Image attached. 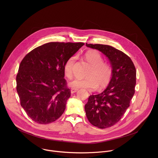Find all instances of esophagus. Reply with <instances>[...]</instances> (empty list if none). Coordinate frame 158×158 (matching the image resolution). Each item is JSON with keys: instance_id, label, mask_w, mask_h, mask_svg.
<instances>
[{"instance_id": "obj_1", "label": "esophagus", "mask_w": 158, "mask_h": 158, "mask_svg": "<svg viewBox=\"0 0 158 158\" xmlns=\"http://www.w3.org/2000/svg\"><path fill=\"white\" fill-rule=\"evenodd\" d=\"M77 91H78V89H75V88H72L71 89V92L72 94H74V93H76Z\"/></svg>"}]
</instances>
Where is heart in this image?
I'll return each instance as SVG.
<instances>
[{"label":"heart","mask_w":158,"mask_h":158,"mask_svg":"<svg viewBox=\"0 0 158 158\" xmlns=\"http://www.w3.org/2000/svg\"><path fill=\"white\" fill-rule=\"evenodd\" d=\"M84 58L91 65L87 73V77H75L69 82V85L73 88L89 89H95L98 84L99 87L107 85L112 78V69L108 63L103 62L101 53L96 50L88 51L84 54ZM76 59V56L73 55L67 59L64 64V73L67 78H71L73 76Z\"/></svg>","instance_id":"heart-1"}]
</instances>
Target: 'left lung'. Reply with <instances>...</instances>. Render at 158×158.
<instances>
[{
    "label": "left lung",
    "instance_id": "left-lung-1",
    "mask_svg": "<svg viewBox=\"0 0 158 158\" xmlns=\"http://www.w3.org/2000/svg\"><path fill=\"white\" fill-rule=\"evenodd\" d=\"M109 59L112 76L103 92L89 96L85 105V114L91 124L101 129L114 126L120 121L135 93L136 71L131 59L123 52L108 45L87 44Z\"/></svg>",
    "mask_w": 158,
    "mask_h": 158
}]
</instances>
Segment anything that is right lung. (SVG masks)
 Returning <instances> with one entry per match:
<instances>
[{"label": "right lung", "mask_w": 158, "mask_h": 158, "mask_svg": "<svg viewBox=\"0 0 158 158\" xmlns=\"http://www.w3.org/2000/svg\"><path fill=\"white\" fill-rule=\"evenodd\" d=\"M83 42H52L39 46L22 60L16 77L20 105L34 122L47 124L59 119L71 90L64 65Z\"/></svg>", "instance_id": "add662e5"}]
</instances>
